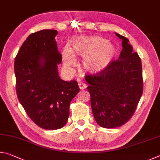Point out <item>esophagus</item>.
<instances>
[{
  "label": "esophagus",
  "mask_w": 160,
  "mask_h": 160,
  "mask_svg": "<svg viewBox=\"0 0 160 160\" xmlns=\"http://www.w3.org/2000/svg\"><path fill=\"white\" fill-rule=\"evenodd\" d=\"M78 86H79V88L81 90H83V89H85L86 87H87V86H86V83L82 82H78Z\"/></svg>",
  "instance_id": "34e87169"
}]
</instances>
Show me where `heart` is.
Here are the masks:
<instances>
[{
	"mask_svg": "<svg viewBox=\"0 0 160 160\" xmlns=\"http://www.w3.org/2000/svg\"><path fill=\"white\" fill-rule=\"evenodd\" d=\"M83 59V67L91 74H98L107 68L116 55L112 44L100 36H82L73 43V49L64 48L62 57L67 66L76 63L73 53Z\"/></svg>",
	"mask_w": 160,
	"mask_h": 160,
	"instance_id": "obj_1",
	"label": "heart"
}]
</instances>
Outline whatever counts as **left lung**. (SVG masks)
I'll use <instances>...</instances> for the list:
<instances>
[{"mask_svg": "<svg viewBox=\"0 0 160 160\" xmlns=\"http://www.w3.org/2000/svg\"><path fill=\"white\" fill-rule=\"evenodd\" d=\"M115 34L122 40L118 60L112 61L102 72L85 77L95 120L106 128L126 124L136 111L143 91L141 58L133 52L128 38Z\"/></svg>", "mask_w": 160, "mask_h": 160, "instance_id": "obj_1", "label": "left lung"}]
</instances>
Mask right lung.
Segmentation results:
<instances>
[{
  "mask_svg": "<svg viewBox=\"0 0 160 160\" xmlns=\"http://www.w3.org/2000/svg\"><path fill=\"white\" fill-rule=\"evenodd\" d=\"M58 33L44 29L30 34L15 60L19 101L36 125L48 130L65 125L70 102L79 92L77 82H64L59 77L62 55L55 39Z\"/></svg>",
  "mask_w": 160,
  "mask_h": 160,
  "instance_id": "obj_1",
  "label": "right lung"
}]
</instances>
